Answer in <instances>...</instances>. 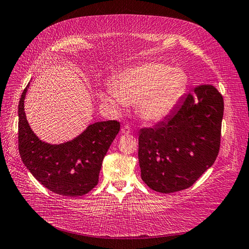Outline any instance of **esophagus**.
I'll return each mask as SVG.
<instances>
[{
    "mask_svg": "<svg viewBox=\"0 0 249 249\" xmlns=\"http://www.w3.org/2000/svg\"><path fill=\"white\" fill-rule=\"evenodd\" d=\"M121 133L123 134V135H129V134H130V128H129V126H127V125H124L123 127L121 128Z\"/></svg>",
    "mask_w": 249,
    "mask_h": 249,
    "instance_id": "obj_1",
    "label": "esophagus"
}]
</instances>
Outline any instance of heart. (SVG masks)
<instances>
[{
  "instance_id": "1",
  "label": "heart",
  "mask_w": 249,
  "mask_h": 249,
  "mask_svg": "<svg viewBox=\"0 0 249 249\" xmlns=\"http://www.w3.org/2000/svg\"><path fill=\"white\" fill-rule=\"evenodd\" d=\"M188 76L182 67L160 62H145L120 72L112 88L100 92L105 104L119 110L136 105L140 118L156 123L165 120L177 107L187 89Z\"/></svg>"
}]
</instances>
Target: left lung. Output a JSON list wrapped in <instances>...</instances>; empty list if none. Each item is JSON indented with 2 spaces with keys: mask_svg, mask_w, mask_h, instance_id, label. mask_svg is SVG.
Instances as JSON below:
<instances>
[{
  "mask_svg": "<svg viewBox=\"0 0 249 249\" xmlns=\"http://www.w3.org/2000/svg\"><path fill=\"white\" fill-rule=\"evenodd\" d=\"M223 115V96L204 84L185 94L165 121L141 129L142 181L162 194L192 186L218 155Z\"/></svg>",
  "mask_w": 249,
  "mask_h": 249,
  "instance_id": "left-lung-1",
  "label": "left lung"
}]
</instances>
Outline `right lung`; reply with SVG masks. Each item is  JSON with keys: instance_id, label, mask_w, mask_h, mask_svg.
I'll list each match as a JSON object with an SVG mask.
<instances>
[{"instance_id": "1", "label": "right lung", "mask_w": 249, "mask_h": 249, "mask_svg": "<svg viewBox=\"0 0 249 249\" xmlns=\"http://www.w3.org/2000/svg\"><path fill=\"white\" fill-rule=\"evenodd\" d=\"M30 83L18 106L19 153L33 177L52 193L70 197L88 194L98 183L105 155L120 131L118 121L89 124L72 140L51 144L32 130L24 112V99Z\"/></svg>"}]
</instances>
